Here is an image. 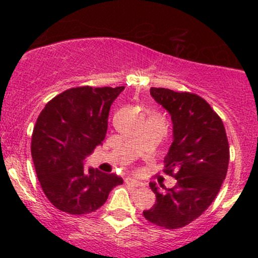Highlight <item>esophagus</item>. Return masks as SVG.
<instances>
[{
    "mask_svg": "<svg viewBox=\"0 0 258 258\" xmlns=\"http://www.w3.org/2000/svg\"><path fill=\"white\" fill-rule=\"evenodd\" d=\"M124 182H126V183L128 184V186H131V187H141V186H144V184H142L141 182L136 181V179H134V178H131V177H127L126 179H124Z\"/></svg>",
    "mask_w": 258,
    "mask_h": 258,
    "instance_id": "esophagus-1",
    "label": "esophagus"
}]
</instances>
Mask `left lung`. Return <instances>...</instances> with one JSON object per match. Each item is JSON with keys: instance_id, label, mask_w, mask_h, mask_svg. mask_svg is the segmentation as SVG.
Instances as JSON below:
<instances>
[{"instance_id": "1", "label": "left lung", "mask_w": 258, "mask_h": 258, "mask_svg": "<svg viewBox=\"0 0 258 258\" xmlns=\"http://www.w3.org/2000/svg\"><path fill=\"white\" fill-rule=\"evenodd\" d=\"M151 95L171 114L173 142L163 172L177 179L172 188L158 191L157 202L144 216L166 230L184 227L202 215L216 199L227 173L230 146L221 117L196 93L151 87Z\"/></svg>"}]
</instances>
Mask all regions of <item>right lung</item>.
<instances>
[{
    "label": "right lung",
    "mask_w": 258,
    "mask_h": 258,
    "mask_svg": "<svg viewBox=\"0 0 258 258\" xmlns=\"http://www.w3.org/2000/svg\"><path fill=\"white\" fill-rule=\"evenodd\" d=\"M123 88H70L41 111L31 153L42 191L57 210L70 215L95 212L123 182L113 173L93 168L87 172L82 163L105 140L110 107Z\"/></svg>",
    "instance_id": "add662e5"
}]
</instances>
